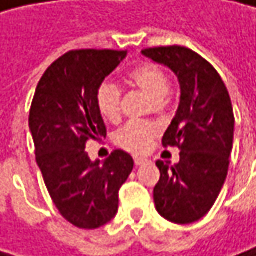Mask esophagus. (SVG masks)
Listing matches in <instances>:
<instances>
[{
	"label": "esophagus",
	"mask_w": 256,
	"mask_h": 256,
	"mask_svg": "<svg viewBox=\"0 0 256 256\" xmlns=\"http://www.w3.org/2000/svg\"><path fill=\"white\" fill-rule=\"evenodd\" d=\"M146 162H148V158H145V157H134V164L136 166H142Z\"/></svg>",
	"instance_id": "34e87169"
}]
</instances>
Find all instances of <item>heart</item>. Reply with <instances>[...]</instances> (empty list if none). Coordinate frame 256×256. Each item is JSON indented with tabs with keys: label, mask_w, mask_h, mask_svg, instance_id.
<instances>
[{
	"label": "heart",
	"mask_w": 256,
	"mask_h": 256,
	"mask_svg": "<svg viewBox=\"0 0 256 256\" xmlns=\"http://www.w3.org/2000/svg\"><path fill=\"white\" fill-rule=\"evenodd\" d=\"M130 84L142 90L154 102H162L171 92V80L158 66L151 62H144L132 68L128 74ZM122 90L120 86L106 79L100 82L96 90V105L99 112L110 122H116L120 118ZM158 136V128L152 124H136L125 125L114 137V142L122 150L132 154H144L150 150L152 142Z\"/></svg>",
	"instance_id": "heart-1"
}]
</instances>
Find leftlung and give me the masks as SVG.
Wrapping results in <instances>:
<instances>
[{
    "label": "left lung",
    "instance_id": "obj_1",
    "mask_svg": "<svg viewBox=\"0 0 256 256\" xmlns=\"http://www.w3.org/2000/svg\"><path fill=\"white\" fill-rule=\"evenodd\" d=\"M142 53L171 68L180 82V104L162 144L177 146L180 162L170 170L156 162L157 212L168 222L189 224L210 210L224 184L234 145V110L228 88L210 64L180 46L145 48Z\"/></svg>",
    "mask_w": 256,
    "mask_h": 256
}]
</instances>
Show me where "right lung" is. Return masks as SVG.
I'll use <instances>...</instances> for the list:
<instances>
[{
	"mask_svg": "<svg viewBox=\"0 0 256 256\" xmlns=\"http://www.w3.org/2000/svg\"><path fill=\"white\" fill-rule=\"evenodd\" d=\"M126 52L72 50L56 59L36 86L28 126L36 163L60 215L79 229H98L119 209V189L132 157L112 151L102 163L85 151L88 140L106 136L96 90Z\"/></svg>",
	"mask_w": 256,
	"mask_h": 256,
	"instance_id": "right-lung-1",
	"label": "right lung"
}]
</instances>
